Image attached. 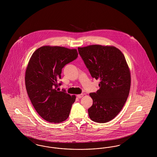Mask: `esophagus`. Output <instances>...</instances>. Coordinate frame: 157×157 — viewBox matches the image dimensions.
I'll return each mask as SVG.
<instances>
[{"label": "esophagus", "instance_id": "34e87169", "mask_svg": "<svg viewBox=\"0 0 157 157\" xmlns=\"http://www.w3.org/2000/svg\"><path fill=\"white\" fill-rule=\"evenodd\" d=\"M83 94L77 95V97L78 98H81L83 97Z\"/></svg>", "mask_w": 157, "mask_h": 157}]
</instances>
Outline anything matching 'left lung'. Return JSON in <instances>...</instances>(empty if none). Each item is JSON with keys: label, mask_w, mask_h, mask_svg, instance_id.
<instances>
[{"label": "left lung", "mask_w": 157, "mask_h": 157, "mask_svg": "<svg viewBox=\"0 0 157 157\" xmlns=\"http://www.w3.org/2000/svg\"><path fill=\"white\" fill-rule=\"evenodd\" d=\"M78 49L92 77L100 81L99 90L90 94L93 104L89 117L98 123L109 122L120 113L129 95L131 74L125 58L113 46L92 45Z\"/></svg>", "instance_id": "8db88e82"}]
</instances>
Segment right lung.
<instances>
[{"label": "right lung", "mask_w": 157, "mask_h": 157, "mask_svg": "<svg viewBox=\"0 0 157 157\" xmlns=\"http://www.w3.org/2000/svg\"><path fill=\"white\" fill-rule=\"evenodd\" d=\"M76 49L44 46L32 54L25 74V86L30 101L38 114L49 122L67 119L75 95L60 91L62 69L77 58Z\"/></svg>", "instance_id": "obj_1"}]
</instances>
